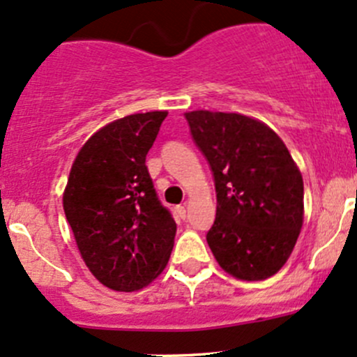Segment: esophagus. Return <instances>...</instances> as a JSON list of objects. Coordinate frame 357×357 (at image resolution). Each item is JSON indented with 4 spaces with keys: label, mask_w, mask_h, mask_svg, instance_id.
<instances>
[{
    "label": "esophagus",
    "mask_w": 357,
    "mask_h": 357,
    "mask_svg": "<svg viewBox=\"0 0 357 357\" xmlns=\"http://www.w3.org/2000/svg\"><path fill=\"white\" fill-rule=\"evenodd\" d=\"M176 211H178L179 218L186 219V205H178V207H176Z\"/></svg>",
    "instance_id": "34e87169"
}]
</instances>
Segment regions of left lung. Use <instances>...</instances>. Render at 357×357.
<instances>
[{
    "instance_id": "left-lung-1",
    "label": "left lung",
    "mask_w": 357,
    "mask_h": 357,
    "mask_svg": "<svg viewBox=\"0 0 357 357\" xmlns=\"http://www.w3.org/2000/svg\"><path fill=\"white\" fill-rule=\"evenodd\" d=\"M214 176V225L207 243L226 273L257 282L278 273L304 221V183L289 149L261 121L242 114H185Z\"/></svg>"
}]
</instances>
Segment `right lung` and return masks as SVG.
<instances>
[{"label": "right lung", "instance_id": "1", "mask_svg": "<svg viewBox=\"0 0 357 357\" xmlns=\"http://www.w3.org/2000/svg\"><path fill=\"white\" fill-rule=\"evenodd\" d=\"M167 112L117 119L72 164L63 211L86 266L117 291L155 280L174 247L176 222L158 200L145 160Z\"/></svg>", "mask_w": 357, "mask_h": 357}]
</instances>
